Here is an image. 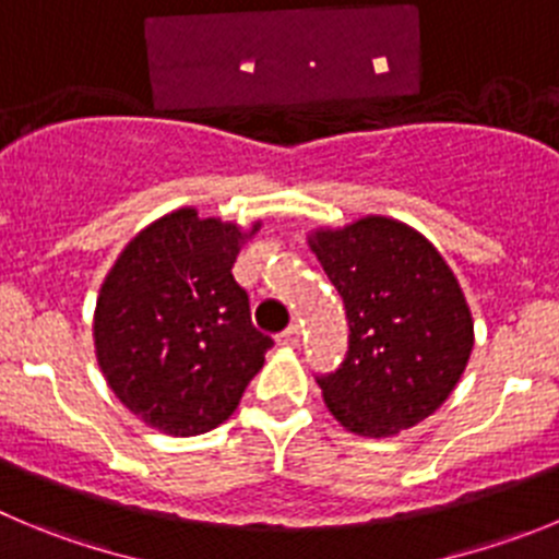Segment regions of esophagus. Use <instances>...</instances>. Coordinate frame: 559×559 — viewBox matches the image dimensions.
Masks as SVG:
<instances>
[{"label":"esophagus","instance_id":"1","mask_svg":"<svg viewBox=\"0 0 559 559\" xmlns=\"http://www.w3.org/2000/svg\"><path fill=\"white\" fill-rule=\"evenodd\" d=\"M278 344H281V347H289V350H292V347H297V344H300V328H297V325L286 328V331L278 336Z\"/></svg>","mask_w":559,"mask_h":559}]
</instances>
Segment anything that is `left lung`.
I'll use <instances>...</instances> for the list:
<instances>
[{"mask_svg": "<svg viewBox=\"0 0 559 559\" xmlns=\"http://www.w3.org/2000/svg\"><path fill=\"white\" fill-rule=\"evenodd\" d=\"M306 239L350 322L344 364L317 378L328 411L356 436L411 430L444 405L472 356L474 320L455 273L425 234L385 215Z\"/></svg>", "mask_w": 559, "mask_h": 559, "instance_id": "8db88e82", "label": "left lung"}]
</instances>
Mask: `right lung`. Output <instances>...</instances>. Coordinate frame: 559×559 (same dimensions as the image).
<instances>
[{"label":"right lung","instance_id":"obj_1","mask_svg":"<svg viewBox=\"0 0 559 559\" xmlns=\"http://www.w3.org/2000/svg\"><path fill=\"white\" fill-rule=\"evenodd\" d=\"M262 228L181 206L121 250L98 289L93 344L104 380L140 421L201 436L237 411L273 338L250 322L231 267Z\"/></svg>","mask_w":559,"mask_h":559}]
</instances>
